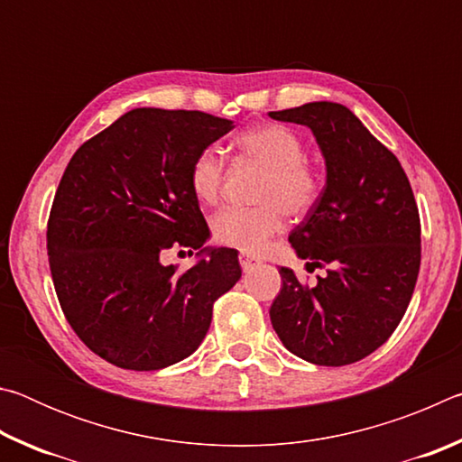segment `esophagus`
<instances>
[{"instance_id": "obj_1", "label": "esophagus", "mask_w": 462, "mask_h": 462, "mask_svg": "<svg viewBox=\"0 0 462 462\" xmlns=\"http://www.w3.org/2000/svg\"><path fill=\"white\" fill-rule=\"evenodd\" d=\"M238 259H240V267H242V271H245V273L253 271V269L256 267V264L261 263L259 259H256V256H250V254H245V253H242V254L238 256Z\"/></svg>"}]
</instances>
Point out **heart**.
Here are the masks:
<instances>
[{
    "label": "heart",
    "mask_w": 462,
    "mask_h": 462,
    "mask_svg": "<svg viewBox=\"0 0 462 462\" xmlns=\"http://www.w3.org/2000/svg\"><path fill=\"white\" fill-rule=\"evenodd\" d=\"M238 151L267 169L259 191L263 206H230L212 220L214 238L220 245L259 254L275 234L283 232L287 214L306 216L322 193V177L306 159V144L293 130L281 124H263L242 132ZM224 161L216 146L195 154L189 167V187L203 203L220 199Z\"/></svg>",
    "instance_id": "1"
}]
</instances>
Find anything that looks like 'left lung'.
<instances>
[{
	"instance_id": "8db88e82",
	"label": "left lung",
	"mask_w": 462,
	"mask_h": 462,
	"mask_svg": "<svg viewBox=\"0 0 462 462\" xmlns=\"http://www.w3.org/2000/svg\"><path fill=\"white\" fill-rule=\"evenodd\" d=\"M308 126L326 161V187L289 242L316 287L281 267L271 324L289 353L322 366L353 365L374 353L402 322L420 273V214L408 175L342 104L269 112Z\"/></svg>"
}]
</instances>
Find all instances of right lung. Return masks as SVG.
<instances>
[{
	"label": "right lung",
	"instance_id": "add662e5",
	"mask_svg": "<svg viewBox=\"0 0 462 462\" xmlns=\"http://www.w3.org/2000/svg\"><path fill=\"white\" fill-rule=\"evenodd\" d=\"M232 128L212 114L136 107L62 173L46 228L54 291L85 346L120 369H165L195 353L214 301L242 275L232 248L183 273L161 263L208 240L189 167Z\"/></svg>",
	"mask_w": 462,
	"mask_h": 462
}]
</instances>
